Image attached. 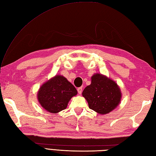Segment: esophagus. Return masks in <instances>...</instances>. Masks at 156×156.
I'll return each instance as SVG.
<instances>
[{"label":"esophagus","instance_id":"esophagus-1","mask_svg":"<svg viewBox=\"0 0 156 156\" xmlns=\"http://www.w3.org/2000/svg\"><path fill=\"white\" fill-rule=\"evenodd\" d=\"M77 90H78V92L79 94H81V93L82 92V87H80V88H78Z\"/></svg>","mask_w":156,"mask_h":156}]
</instances>
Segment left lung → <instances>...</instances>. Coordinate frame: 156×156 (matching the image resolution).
Segmentation results:
<instances>
[{
  "label": "left lung",
  "instance_id": "8db88e82",
  "mask_svg": "<svg viewBox=\"0 0 156 156\" xmlns=\"http://www.w3.org/2000/svg\"><path fill=\"white\" fill-rule=\"evenodd\" d=\"M82 96L88 101L90 109L100 114L115 109L121 99L120 90L116 83L99 74L92 77L91 84L86 87Z\"/></svg>",
  "mask_w": 156,
  "mask_h": 156
}]
</instances>
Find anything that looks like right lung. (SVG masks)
I'll return each instance as SVG.
<instances>
[{
    "label": "right lung",
    "instance_id": "obj_1",
    "mask_svg": "<svg viewBox=\"0 0 156 156\" xmlns=\"http://www.w3.org/2000/svg\"><path fill=\"white\" fill-rule=\"evenodd\" d=\"M76 94L75 87L66 78L57 75L41 87L38 100L43 108L54 114L66 109L71 98Z\"/></svg>",
    "mask_w": 156,
    "mask_h": 156
}]
</instances>
